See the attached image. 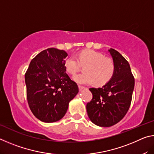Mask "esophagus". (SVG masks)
Listing matches in <instances>:
<instances>
[{
    "label": "esophagus",
    "instance_id": "obj_1",
    "mask_svg": "<svg viewBox=\"0 0 154 154\" xmlns=\"http://www.w3.org/2000/svg\"><path fill=\"white\" fill-rule=\"evenodd\" d=\"M85 88L84 86H82V85H79V89L80 91L84 90Z\"/></svg>",
    "mask_w": 154,
    "mask_h": 154
}]
</instances>
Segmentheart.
Listing matches in <instances>:
<instances>
[{"label":"heart","instance_id":"obj_1","mask_svg":"<svg viewBox=\"0 0 154 154\" xmlns=\"http://www.w3.org/2000/svg\"><path fill=\"white\" fill-rule=\"evenodd\" d=\"M66 58L64 66L68 73L75 75L82 66H85L82 74L75 75L73 79L80 84H90L95 82L96 85L105 84L110 80L115 72L113 60L105 58L101 53L90 49L79 52L77 56Z\"/></svg>","mask_w":154,"mask_h":154}]
</instances>
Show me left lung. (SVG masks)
<instances>
[{
	"label": "left lung",
	"instance_id": "8db88e82",
	"mask_svg": "<svg viewBox=\"0 0 154 154\" xmlns=\"http://www.w3.org/2000/svg\"><path fill=\"white\" fill-rule=\"evenodd\" d=\"M115 64L111 79L103 87L90 88L93 98L87 103L88 117L94 124L110 127L122 120L130 108L134 78L130 64L116 49H109Z\"/></svg>",
	"mask_w": 154,
	"mask_h": 154
}]
</instances>
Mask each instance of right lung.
Returning a JSON list of instances; mask_svg holds the SVG:
<instances>
[{
  "instance_id": "1",
  "label": "right lung",
  "mask_w": 154,
  "mask_h": 154,
  "mask_svg": "<svg viewBox=\"0 0 154 154\" xmlns=\"http://www.w3.org/2000/svg\"><path fill=\"white\" fill-rule=\"evenodd\" d=\"M64 50L48 48L32 60L25 73L28 105L36 118L51 123L66 114L69 103L79 92L76 83L66 74Z\"/></svg>"
}]
</instances>
